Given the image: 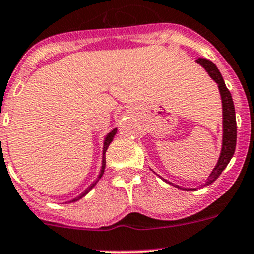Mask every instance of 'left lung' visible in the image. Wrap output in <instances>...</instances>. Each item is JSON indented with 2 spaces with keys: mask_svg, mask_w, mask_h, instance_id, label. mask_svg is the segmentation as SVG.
<instances>
[{
  "mask_svg": "<svg viewBox=\"0 0 254 254\" xmlns=\"http://www.w3.org/2000/svg\"><path fill=\"white\" fill-rule=\"evenodd\" d=\"M199 64L203 66L210 75V77L214 79L217 84H219L220 93H221L222 99V112H224V140H222V150L221 155H220L219 162H217L216 167L209 176L206 182L207 184H211L219 178L222 171L226 168L229 165L230 160L232 158L235 153V148H236V140H237V124H236V115H235V106L234 101L230 91L227 89L226 84H225L224 78H222L221 73H220L219 68L216 67L214 63H211L207 59H198ZM178 187V186H176ZM181 188V187H178Z\"/></svg>",
  "mask_w": 254,
  "mask_h": 254,
  "instance_id": "obj_1",
  "label": "left lung"
}]
</instances>
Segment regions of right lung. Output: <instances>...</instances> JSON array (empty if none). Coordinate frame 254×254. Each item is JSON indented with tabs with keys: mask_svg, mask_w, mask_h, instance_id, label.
Masks as SVG:
<instances>
[{
	"mask_svg": "<svg viewBox=\"0 0 254 254\" xmlns=\"http://www.w3.org/2000/svg\"><path fill=\"white\" fill-rule=\"evenodd\" d=\"M115 134H117V129L112 130V131H111V132H109V134H108V135H107L106 140H104V147H103V161H102V170H101V173H99V177H98V179H97V181H96V182H94V183H93V184H92V186H89V187H88V188H87V189H86V190H84V191H83V193H82V194H81V195H79V196H78V198L73 199V200H72V201H76V200H78V199H81V198H82V196H84V195H86V194H87V193H88V191H89V190H91V189H92V188H93V187H94V186H96V183H97V182H98V181H99V178H101V177H102V176H103V173H104V168H106V151H107V148H108V146H109V145H111V142L113 141V137H114V135H115Z\"/></svg>",
	"mask_w": 254,
	"mask_h": 254,
	"instance_id": "add662e5",
	"label": "right lung"
}]
</instances>
